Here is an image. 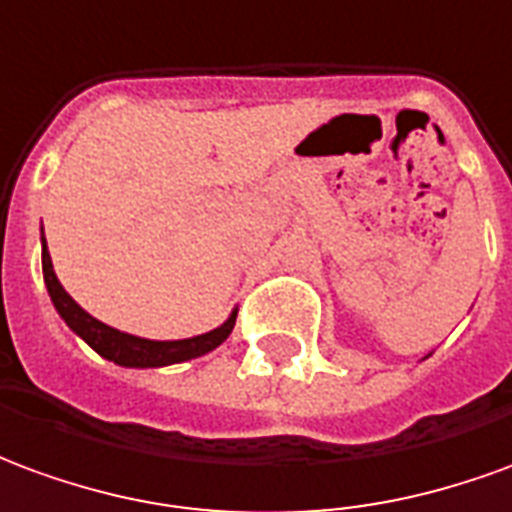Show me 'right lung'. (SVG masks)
Returning <instances> with one entry per match:
<instances>
[{
    "label": "right lung",
    "mask_w": 512,
    "mask_h": 512,
    "mask_svg": "<svg viewBox=\"0 0 512 512\" xmlns=\"http://www.w3.org/2000/svg\"><path fill=\"white\" fill-rule=\"evenodd\" d=\"M43 242V281H46V289H49V297H52L57 314L63 317L65 325L82 336L85 342L96 350L99 355H104L107 361H115L121 366H137V369H146V366H168V364H181V361H190V358H198V355L212 353L215 347L226 342L228 333L234 331V322H237V311H231L220 328L209 333H201V336H192V339H176V342H154V339H140V336H132V333L115 331L110 325H104L96 317H90L85 308L76 303L74 297L68 295L63 289V284L57 281L52 267V256L46 250V239Z\"/></svg>",
    "instance_id": "right-lung-1"
}]
</instances>
